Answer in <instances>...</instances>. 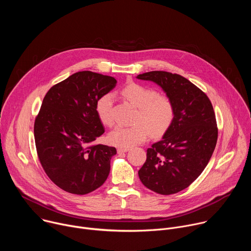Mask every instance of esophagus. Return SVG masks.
<instances>
[{
    "label": "esophagus",
    "instance_id": "obj_1",
    "mask_svg": "<svg viewBox=\"0 0 251 251\" xmlns=\"http://www.w3.org/2000/svg\"><path fill=\"white\" fill-rule=\"evenodd\" d=\"M129 151V149H124V148H119L118 150H117V152H118V154H122V153H126V152H128Z\"/></svg>",
    "mask_w": 251,
    "mask_h": 251
}]
</instances>
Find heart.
<instances>
[{"label":"heart","mask_w":251,"mask_h":251,"mask_svg":"<svg viewBox=\"0 0 251 251\" xmlns=\"http://www.w3.org/2000/svg\"><path fill=\"white\" fill-rule=\"evenodd\" d=\"M122 96L138 107L135 125L116 126L108 134V142L111 145L129 149L144 143L150 132L153 136L163 135L171 126L175 107L172 99L164 94H157L150 87L136 82H130L121 89ZM113 95L105 93L101 95L95 104L97 116L102 124L110 126L112 118Z\"/></svg>","instance_id":"obj_1"}]
</instances>
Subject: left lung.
<instances>
[{"label": "left lung", "instance_id": "left-lung-1", "mask_svg": "<svg viewBox=\"0 0 251 251\" xmlns=\"http://www.w3.org/2000/svg\"><path fill=\"white\" fill-rule=\"evenodd\" d=\"M137 78L159 85L175 107L171 126L162 140L147 150L139 177L143 185L157 194L178 193L202 173L216 148L218 127L211 102L182 75L149 71Z\"/></svg>", "mask_w": 251, "mask_h": 251}]
</instances>
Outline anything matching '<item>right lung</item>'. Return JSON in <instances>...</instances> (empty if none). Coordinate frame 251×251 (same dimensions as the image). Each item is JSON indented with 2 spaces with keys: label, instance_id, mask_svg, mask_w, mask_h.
<instances>
[{
  "label": "right lung",
  "instance_id": "right-lung-1",
  "mask_svg": "<svg viewBox=\"0 0 251 251\" xmlns=\"http://www.w3.org/2000/svg\"><path fill=\"white\" fill-rule=\"evenodd\" d=\"M116 83L112 76L79 71L53 85L43 100L34 121L35 147L48 176L67 193H91L109 175L116 149L92 143L104 133L96 101Z\"/></svg>",
  "mask_w": 251,
  "mask_h": 251
}]
</instances>
